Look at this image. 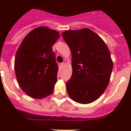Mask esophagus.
<instances>
[{"mask_svg": "<svg viewBox=\"0 0 131 131\" xmlns=\"http://www.w3.org/2000/svg\"><path fill=\"white\" fill-rule=\"evenodd\" d=\"M60 66H61V68H63V67H64V66H65V63H64V62H63V63H61Z\"/></svg>", "mask_w": 131, "mask_h": 131, "instance_id": "1", "label": "esophagus"}]
</instances>
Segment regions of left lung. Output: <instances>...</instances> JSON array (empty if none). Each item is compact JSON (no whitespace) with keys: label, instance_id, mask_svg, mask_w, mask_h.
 <instances>
[{"label":"left lung","instance_id":"left-lung-1","mask_svg":"<svg viewBox=\"0 0 131 131\" xmlns=\"http://www.w3.org/2000/svg\"><path fill=\"white\" fill-rule=\"evenodd\" d=\"M62 37L72 52L73 73L66 84L70 97L75 102L96 101L106 89L113 62L106 43L90 29L67 30Z\"/></svg>","mask_w":131,"mask_h":131}]
</instances>
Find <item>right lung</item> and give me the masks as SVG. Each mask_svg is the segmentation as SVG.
Segmentation results:
<instances>
[{
    "label": "right lung",
    "mask_w": 131,
    "mask_h": 131,
    "mask_svg": "<svg viewBox=\"0 0 131 131\" xmlns=\"http://www.w3.org/2000/svg\"><path fill=\"white\" fill-rule=\"evenodd\" d=\"M59 37L57 31L40 26L25 37L15 56L17 80L23 91L34 98L53 92L58 71L52 46Z\"/></svg>",
    "instance_id": "right-lung-1"
}]
</instances>
